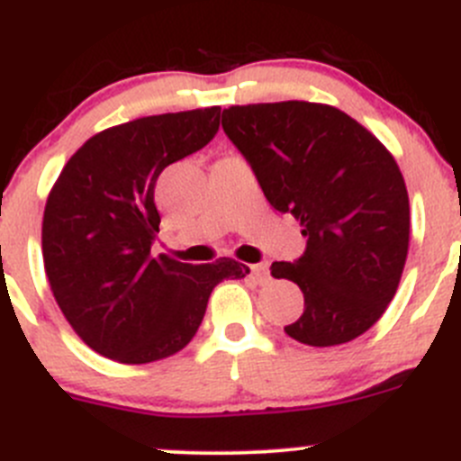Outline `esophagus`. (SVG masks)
Segmentation results:
<instances>
[{
    "label": "esophagus",
    "instance_id": "esophagus-1",
    "mask_svg": "<svg viewBox=\"0 0 461 461\" xmlns=\"http://www.w3.org/2000/svg\"><path fill=\"white\" fill-rule=\"evenodd\" d=\"M250 273L257 282H266L270 275V268H268V264H257V266H250Z\"/></svg>",
    "mask_w": 461,
    "mask_h": 461
}]
</instances>
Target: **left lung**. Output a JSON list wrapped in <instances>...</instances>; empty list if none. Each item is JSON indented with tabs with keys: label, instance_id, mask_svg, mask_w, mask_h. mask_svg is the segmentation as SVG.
<instances>
[{
	"label": "left lung",
	"instance_id": "8db88e82",
	"mask_svg": "<svg viewBox=\"0 0 461 461\" xmlns=\"http://www.w3.org/2000/svg\"><path fill=\"white\" fill-rule=\"evenodd\" d=\"M222 129L266 200L291 213L307 248L270 273L291 279L304 312L284 332L307 346L348 343L395 295L410 248V197L384 145L343 111L312 102L230 106Z\"/></svg>",
	"mask_w": 461,
	"mask_h": 461
}]
</instances>
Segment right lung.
<instances>
[{
    "label": "right lung",
    "instance_id": "right-lung-1",
    "mask_svg": "<svg viewBox=\"0 0 461 461\" xmlns=\"http://www.w3.org/2000/svg\"><path fill=\"white\" fill-rule=\"evenodd\" d=\"M221 109L149 115L86 140L56 179L42 218V259L54 298L95 352L149 364L182 350L218 282L250 268L234 259L193 266L152 257L163 167L204 148Z\"/></svg>",
    "mask_w": 461,
    "mask_h": 461
}]
</instances>
